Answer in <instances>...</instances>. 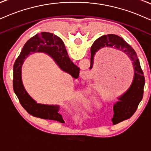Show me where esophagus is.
Returning a JSON list of instances; mask_svg holds the SVG:
<instances>
[{
  "label": "esophagus",
  "mask_w": 151,
  "mask_h": 151,
  "mask_svg": "<svg viewBox=\"0 0 151 151\" xmlns=\"http://www.w3.org/2000/svg\"><path fill=\"white\" fill-rule=\"evenodd\" d=\"M81 74H83V76H86L87 74H88V73H87V72H81Z\"/></svg>",
  "instance_id": "1"
}]
</instances>
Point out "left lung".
I'll return each mask as SVG.
<instances>
[{"label":"left lung","mask_w":151,"mask_h":151,"mask_svg":"<svg viewBox=\"0 0 151 151\" xmlns=\"http://www.w3.org/2000/svg\"><path fill=\"white\" fill-rule=\"evenodd\" d=\"M104 47H111L123 51L129 58L134 68V77L130 86L123 95L118 97V100L114 104V114L111 121L115 125L128 119L136 111L143 98L145 78L135 51L123 38L114 34L101 36L93 44L91 49L90 69L93 68L95 53Z\"/></svg>","instance_id":"left-lung-1"}]
</instances>
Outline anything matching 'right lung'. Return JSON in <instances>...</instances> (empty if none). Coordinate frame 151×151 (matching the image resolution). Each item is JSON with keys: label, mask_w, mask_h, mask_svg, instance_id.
I'll return each instance as SVG.
<instances>
[{"label": "right lung", "mask_w": 151, "mask_h": 151, "mask_svg": "<svg viewBox=\"0 0 151 151\" xmlns=\"http://www.w3.org/2000/svg\"><path fill=\"white\" fill-rule=\"evenodd\" d=\"M36 52L47 53L53 59L63 71L68 72L76 79L79 77V68L70 60L62 40L53 33L42 32L41 34H36L26 42L19 56L15 60L13 68V89L20 104L30 115L42 119L65 123L62 115L58 113L60 106L37 103L28 95L23 85V63L30 54Z\"/></svg>", "instance_id": "add662e5"}]
</instances>
